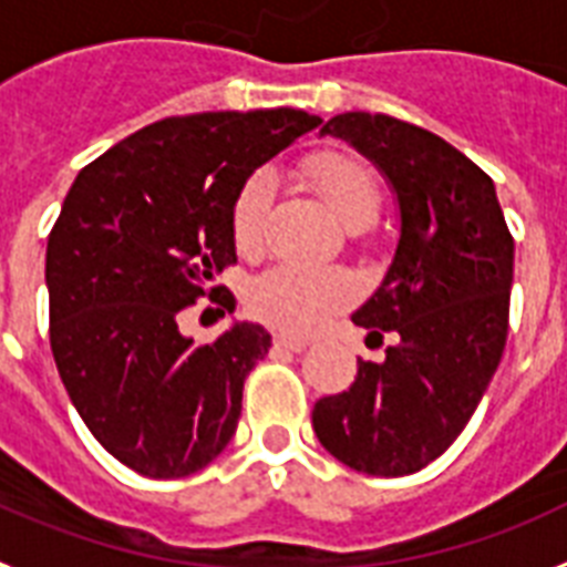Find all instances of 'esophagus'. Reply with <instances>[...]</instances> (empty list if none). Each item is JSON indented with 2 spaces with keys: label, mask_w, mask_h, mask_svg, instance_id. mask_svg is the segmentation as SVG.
I'll list each match as a JSON object with an SVG mask.
<instances>
[{
  "label": "esophagus",
  "mask_w": 567,
  "mask_h": 567,
  "mask_svg": "<svg viewBox=\"0 0 567 567\" xmlns=\"http://www.w3.org/2000/svg\"><path fill=\"white\" fill-rule=\"evenodd\" d=\"M272 344L278 350H292V353H301V350H307V344L310 341L301 339V336H289V333H275Z\"/></svg>",
  "instance_id": "1"
}]
</instances>
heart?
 <instances>
[{
    "label": "heart",
    "mask_w": 567,
    "mask_h": 567,
    "mask_svg": "<svg viewBox=\"0 0 567 567\" xmlns=\"http://www.w3.org/2000/svg\"><path fill=\"white\" fill-rule=\"evenodd\" d=\"M310 176L324 203L350 228L373 226L382 210V190L364 162L344 153H321L310 162ZM272 205V173L260 167L249 173L231 203V237L240 255L264 249L266 214ZM357 298V284L336 269H307L298 264H278L257 275L249 287V310L266 324L310 333L327 318L341 312Z\"/></svg>",
    "instance_id": "b5f03b06"
}]
</instances>
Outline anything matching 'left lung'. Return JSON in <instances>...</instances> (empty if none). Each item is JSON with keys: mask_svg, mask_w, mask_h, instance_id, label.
<instances>
[{"mask_svg": "<svg viewBox=\"0 0 567 567\" xmlns=\"http://www.w3.org/2000/svg\"><path fill=\"white\" fill-rule=\"evenodd\" d=\"M382 171L400 205L394 264L353 324L382 344L357 382L312 409L321 446L382 478L441 457L478 409L507 344L513 234L493 179L441 135L391 115L344 112L321 126Z\"/></svg>", "mask_w": 567, "mask_h": 567, "instance_id": "8db88e82", "label": "left lung"}]
</instances>
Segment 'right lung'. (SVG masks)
Here are the masks:
<instances>
[{
  "label": "right lung",
  "instance_id": "obj_1",
  "mask_svg": "<svg viewBox=\"0 0 567 567\" xmlns=\"http://www.w3.org/2000/svg\"><path fill=\"white\" fill-rule=\"evenodd\" d=\"M318 124L289 106L176 115L106 150L65 194L45 249L51 353L89 432L138 475L185 478L237 432L272 336L234 321L196 344L179 318L203 295L234 312L226 287L208 289L237 264L234 194Z\"/></svg>",
  "mask_w": 567,
  "mask_h": 567
}]
</instances>
